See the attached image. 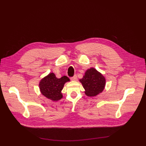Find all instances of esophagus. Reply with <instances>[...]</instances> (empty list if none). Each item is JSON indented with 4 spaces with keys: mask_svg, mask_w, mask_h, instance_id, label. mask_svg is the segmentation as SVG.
<instances>
[{
    "mask_svg": "<svg viewBox=\"0 0 146 146\" xmlns=\"http://www.w3.org/2000/svg\"><path fill=\"white\" fill-rule=\"evenodd\" d=\"M70 80H71L72 81H76L77 80V77L76 75H75L74 77H70Z\"/></svg>",
    "mask_w": 146,
    "mask_h": 146,
    "instance_id": "1",
    "label": "esophagus"
}]
</instances>
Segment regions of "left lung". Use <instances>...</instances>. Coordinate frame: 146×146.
Masks as SVG:
<instances>
[{
    "label": "left lung",
    "instance_id": "obj_1",
    "mask_svg": "<svg viewBox=\"0 0 146 146\" xmlns=\"http://www.w3.org/2000/svg\"><path fill=\"white\" fill-rule=\"evenodd\" d=\"M88 96H95L102 92L105 85V78L94 68L88 69L80 80Z\"/></svg>",
    "mask_w": 146,
    "mask_h": 146
}]
</instances>
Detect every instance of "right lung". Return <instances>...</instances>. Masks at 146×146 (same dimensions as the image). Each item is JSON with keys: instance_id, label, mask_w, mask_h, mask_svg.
Listing matches in <instances>:
<instances>
[{"instance_id": "1", "label": "right lung", "mask_w": 146, "mask_h": 146, "mask_svg": "<svg viewBox=\"0 0 146 146\" xmlns=\"http://www.w3.org/2000/svg\"><path fill=\"white\" fill-rule=\"evenodd\" d=\"M69 80L66 76L58 78L54 73H50L42 79L39 86L42 95L52 100L57 101L63 98L61 90L64 83Z\"/></svg>"}]
</instances>
